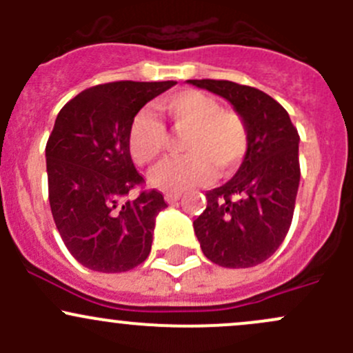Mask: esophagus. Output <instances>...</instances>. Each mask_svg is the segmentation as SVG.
Returning <instances> with one entry per match:
<instances>
[{"mask_svg":"<svg viewBox=\"0 0 353 353\" xmlns=\"http://www.w3.org/2000/svg\"><path fill=\"white\" fill-rule=\"evenodd\" d=\"M179 198H181V193H167L165 194V201L167 203H176Z\"/></svg>","mask_w":353,"mask_h":353,"instance_id":"1","label":"esophagus"}]
</instances>
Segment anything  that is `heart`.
I'll list each match as a JSON object with an SVG mask.
<instances>
[{
    "mask_svg": "<svg viewBox=\"0 0 353 353\" xmlns=\"http://www.w3.org/2000/svg\"><path fill=\"white\" fill-rule=\"evenodd\" d=\"M174 134L183 137V159L170 160L150 174V183L163 191L191 190L208 183L213 174L234 172L249 147L244 117L222 109L219 101L198 90H183L159 102ZM169 147V134L150 109H141L128 131V148L138 165L157 162Z\"/></svg>",
    "mask_w": 353,
    "mask_h": 353,
    "instance_id": "1",
    "label": "heart"
}]
</instances>
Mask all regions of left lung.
<instances>
[{
    "instance_id": "8db88e82",
    "label": "left lung",
    "mask_w": 353,
    "mask_h": 353,
    "mask_svg": "<svg viewBox=\"0 0 353 353\" xmlns=\"http://www.w3.org/2000/svg\"><path fill=\"white\" fill-rule=\"evenodd\" d=\"M227 99L244 117L249 147L239 170L206 191V208L193 222L201 251L223 268L266 261L285 239L294 216L301 165L299 133L273 97L229 80H188Z\"/></svg>"
}]
</instances>
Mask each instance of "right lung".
Returning a JSON list of instances; mask_svg holds the SVG:
<instances>
[{
  "mask_svg": "<svg viewBox=\"0 0 353 353\" xmlns=\"http://www.w3.org/2000/svg\"><path fill=\"white\" fill-rule=\"evenodd\" d=\"M177 81H112L66 102L46 145L49 205L63 243L78 263L102 273L133 270L148 258L155 216L167 206L128 148L133 117Z\"/></svg>",
  "mask_w": 353,
  "mask_h": 353,
  "instance_id": "add662e5",
  "label": "right lung"
}]
</instances>
